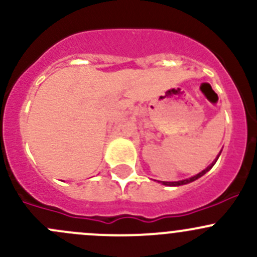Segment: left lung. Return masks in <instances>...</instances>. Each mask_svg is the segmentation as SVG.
Wrapping results in <instances>:
<instances>
[{
	"instance_id": "1",
	"label": "left lung",
	"mask_w": 257,
	"mask_h": 257,
	"mask_svg": "<svg viewBox=\"0 0 257 257\" xmlns=\"http://www.w3.org/2000/svg\"><path fill=\"white\" fill-rule=\"evenodd\" d=\"M220 153H221V152H220ZM219 155H220V154H219ZM219 155H217V158H219ZM217 158H216V159H215V162L212 163L211 165H209V167L206 168V169H204L203 172L199 173V174H196V175H194V177H191V178H189V179H185V180H181V181H162V183L164 184V185H170V186H178V185H184V184L191 183V181L196 180V179H199L200 177H203L204 174H206V173H208L209 170L211 169L212 167H214V164H215V163H216Z\"/></svg>"
}]
</instances>
